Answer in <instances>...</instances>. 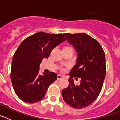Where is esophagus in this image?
Returning <instances> with one entry per match:
<instances>
[{"label": "esophagus", "instance_id": "1", "mask_svg": "<svg viewBox=\"0 0 120 120\" xmlns=\"http://www.w3.org/2000/svg\"><path fill=\"white\" fill-rule=\"evenodd\" d=\"M63 78V76L60 75V74L57 75V79H58V80H59V79H62Z\"/></svg>", "mask_w": 120, "mask_h": 120}]
</instances>
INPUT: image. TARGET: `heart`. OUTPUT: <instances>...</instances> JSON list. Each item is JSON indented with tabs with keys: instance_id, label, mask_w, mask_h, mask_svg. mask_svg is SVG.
<instances>
[{
	"instance_id": "b5f03b06",
	"label": "heart",
	"mask_w": 120,
	"mask_h": 120,
	"mask_svg": "<svg viewBox=\"0 0 120 120\" xmlns=\"http://www.w3.org/2000/svg\"><path fill=\"white\" fill-rule=\"evenodd\" d=\"M62 71H63V69H62Z\"/></svg>"
}]
</instances>
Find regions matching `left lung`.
Returning <instances> with one entry per match:
<instances>
[{"label":"left lung","instance_id":"obj_1","mask_svg":"<svg viewBox=\"0 0 120 120\" xmlns=\"http://www.w3.org/2000/svg\"><path fill=\"white\" fill-rule=\"evenodd\" d=\"M78 54L76 64L69 73V86L62 90L63 100L70 106L82 109L90 105L99 96L106 75L105 55L97 40L85 33H64ZM81 78L79 86L73 78Z\"/></svg>","mask_w":120,"mask_h":120}]
</instances>
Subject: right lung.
<instances>
[{"instance_id":"1","label":"right lung","mask_w":120,"mask_h":120,"mask_svg":"<svg viewBox=\"0 0 120 120\" xmlns=\"http://www.w3.org/2000/svg\"><path fill=\"white\" fill-rule=\"evenodd\" d=\"M66 40L63 34L38 32L21 42L13 56L11 79L15 93L23 102L34 103L45 96L50 84L57 78L50 72L39 75L43 59L49 57L51 51Z\"/></svg>"}]
</instances>
